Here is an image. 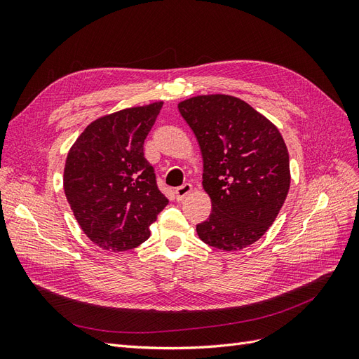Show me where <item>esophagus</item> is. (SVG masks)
I'll list each match as a JSON object with an SVG mask.
<instances>
[{
  "mask_svg": "<svg viewBox=\"0 0 359 359\" xmlns=\"http://www.w3.org/2000/svg\"><path fill=\"white\" fill-rule=\"evenodd\" d=\"M191 189H193V186H191L190 182H186V184H182V186L177 187L175 189V198H177V201H182L184 198H186L187 194H190Z\"/></svg>",
  "mask_w": 359,
  "mask_h": 359,
  "instance_id": "34e87169",
  "label": "esophagus"
}]
</instances>
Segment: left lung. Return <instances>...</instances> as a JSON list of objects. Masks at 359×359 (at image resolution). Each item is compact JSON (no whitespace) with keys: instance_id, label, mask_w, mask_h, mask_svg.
Masks as SVG:
<instances>
[{"instance_id":"1","label":"left lung","mask_w":359,"mask_h":359,"mask_svg":"<svg viewBox=\"0 0 359 359\" xmlns=\"http://www.w3.org/2000/svg\"><path fill=\"white\" fill-rule=\"evenodd\" d=\"M203 157V189L212 212L199 223L201 240L219 250L256 243L274 223L289 186V153L278 128L248 103L226 94L178 104Z\"/></svg>"}]
</instances>
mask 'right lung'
I'll return each mask as SVG.
<instances>
[{"mask_svg":"<svg viewBox=\"0 0 359 359\" xmlns=\"http://www.w3.org/2000/svg\"><path fill=\"white\" fill-rule=\"evenodd\" d=\"M163 102L95 119L78 137L64 168V191L90 240L109 252L145 243L169 203L144 154Z\"/></svg>","mask_w":359,"mask_h":359,"instance_id":"right-lung-1","label":"right lung"}]
</instances>
